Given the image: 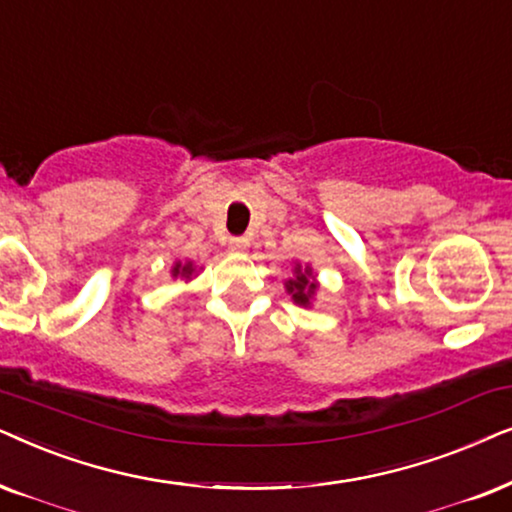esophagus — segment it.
<instances>
[{
  "label": "esophagus",
  "mask_w": 512,
  "mask_h": 512,
  "mask_svg": "<svg viewBox=\"0 0 512 512\" xmlns=\"http://www.w3.org/2000/svg\"><path fill=\"white\" fill-rule=\"evenodd\" d=\"M248 245H250V241L245 236H236V238H231V250H236V252H245L248 250Z\"/></svg>",
  "instance_id": "obj_1"
}]
</instances>
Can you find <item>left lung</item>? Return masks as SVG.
<instances>
[{
    "label": "left lung",
    "instance_id": "obj_1",
    "mask_svg": "<svg viewBox=\"0 0 512 512\" xmlns=\"http://www.w3.org/2000/svg\"><path fill=\"white\" fill-rule=\"evenodd\" d=\"M320 288L316 271L311 269V264L295 262L292 267V276L285 281V292L292 297V302L299 306H311L316 299V292Z\"/></svg>",
    "mask_w": 512,
    "mask_h": 512
}]
</instances>
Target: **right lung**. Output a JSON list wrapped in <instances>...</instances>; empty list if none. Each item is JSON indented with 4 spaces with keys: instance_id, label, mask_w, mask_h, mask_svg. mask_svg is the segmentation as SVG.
Listing matches in <instances>:
<instances>
[{
    "instance_id": "obj_1",
    "label": "right lung",
    "mask_w": 512,
    "mask_h": 512,
    "mask_svg": "<svg viewBox=\"0 0 512 512\" xmlns=\"http://www.w3.org/2000/svg\"><path fill=\"white\" fill-rule=\"evenodd\" d=\"M201 269L203 267H196L192 260H187V262L177 260L173 267H170V276H173V278H185V281H192L194 276H199Z\"/></svg>"
}]
</instances>
